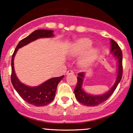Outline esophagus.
<instances>
[{"label": "esophagus", "mask_w": 133, "mask_h": 133, "mask_svg": "<svg viewBox=\"0 0 133 133\" xmlns=\"http://www.w3.org/2000/svg\"><path fill=\"white\" fill-rule=\"evenodd\" d=\"M74 73V71H72V70H69V71L67 72H66V74L68 75V74H73Z\"/></svg>", "instance_id": "1"}]
</instances>
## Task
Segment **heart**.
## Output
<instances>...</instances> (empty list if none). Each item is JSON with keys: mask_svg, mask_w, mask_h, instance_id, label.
I'll return each mask as SVG.
<instances>
[{"mask_svg": "<svg viewBox=\"0 0 133 133\" xmlns=\"http://www.w3.org/2000/svg\"><path fill=\"white\" fill-rule=\"evenodd\" d=\"M92 44L91 40L84 39L79 41L70 50V54L73 57L82 55L79 60V64L81 67L89 66L95 61L98 56L99 52L97 49L91 48Z\"/></svg>", "mask_w": 133, "mask_h": 133, "instance_id": "obj_1", "label": "heart"}]
</instances>
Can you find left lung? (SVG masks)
Returning a JSON list of instances; mask_svg holds the SVG:
<instances>
[{"mask_svg": "<svg viewBox=\"0 0 133 133\" xmlns=\"http://www.w3.org/2000/svg\"><path fill=\"white\" fill-rule=\"evenodd\" d=\"M110 42V54L113 55V57L117 61V68L116 81L109 91L104 94H99V95H92V94H89L82 88L84 79L85 77V73L82 72L78 73L77 74L78 75L77 82L76 88L74 89V94H75L76 98L79 103L86 106H96L106 101L113 93L114 90L117 88V85L121 80L122 76H123V65H122L123 54H122L120 47L115 41L111 39Z\"/></svg>", "mask_w": 133, "mask_h": 133, "instance_id": "obj_1", "label": "left lung"}]
</instances>
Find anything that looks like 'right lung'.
<instances>
[{
    "label": "right lung",
    "instance_id": "right-lung-1",
    "mask_svg": "<svg viewBox=\"0 0 133 133\" xmlns=\"http://www.w3.org/2000/svg\"><path fill=\"white\" fill-rule=\"evenodd\" d=\"M54 31L52 30L39 29L34 31L22 40L17 45L12 57L11 81L14 88L20 96L27 103L36 106H46L54 100L56 89L59 82L64 76L52 77L37 86H29L20 81L14 70V57L19 49L25 46L30 42L40 39L54 37Z\"/></svg>",
    "mask_w": 133,
    "mask_h": 133
}]
</instances>
